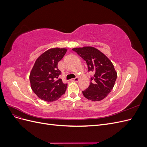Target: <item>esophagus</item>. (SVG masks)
<instances>
[{
    "label": "esophagus",
    "mask_w": 147,
    "mask_h": 147,
    "mask_svg": "<svg viewBox=\"0 0 147 147\" xmlns=\"http://www.w3.org/2000/svg\"><path fill=\"white\" fill-rule=\"evenodd\" d=\"M71 81H74V82H77L79 81V78L78 77H76V78H72V79H71Z\"/></svg>",
    "instance_id": "obj_1"
}]
</instances>
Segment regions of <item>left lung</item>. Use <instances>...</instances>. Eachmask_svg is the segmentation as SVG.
<instances>
[{
	"instance_id": "left-lung-1",
	"label": "left lung",
	"mask_w": 147,
	"mask_h": 147,
	"mask_svg": "<svg viewBox=\"0 0 147 147\" xmlns=\"http://www.w3.org/2000/svg\"><path fill=\"white\" fill-rule=\"evenodd\" d=\"M76 52L86 62L88 71L94 73L90 86L82 91L88 100L99 101L108 96L113 89L117 78V73L111 61L104 53L92 47L75 48Z\"/></svg>"
}]
</instances>
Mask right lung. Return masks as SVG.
I'll return each mask as SVG.
<instances>
[{"label":"right lung","instance_id":"right-lung-1","mask_svg":"<svg viewBox=\"0 0 147 147\" xmlns=\"http://www.w3.org/2000/svg\"><path fill=\"white\" fill-rule=\"evenodd\" d=\"M66 51V48H53L42 53L35 61L29 80L32 91L40 99L55 101L65 93L67 84L58 78L61 72L57 68V63Z\"/></svg>","mask_w":147,"mask_h":147}]
</instances>
